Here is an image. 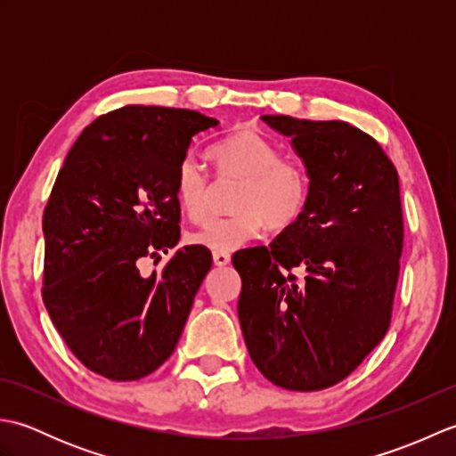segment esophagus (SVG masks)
Masks as SVG:
<instances>
[{
    "instance_id": "obj_1",
    "label": "esophagus",
    "mask_w": 456,
    "mask_h": 456,
    "mask_svg": "<svg viewBox=\"0 0 456 456\" xmlns=\"http://www.w3.org/2000/svg\"><path fill=\"white\" fill-rule=\"evenodd\" d=\"M213 265L219 268L231 265V255L229 253H213Z\"/></svg>"
}]
</instances>
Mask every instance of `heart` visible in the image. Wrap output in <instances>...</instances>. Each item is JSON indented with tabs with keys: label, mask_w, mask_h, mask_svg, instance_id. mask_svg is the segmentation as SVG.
Returning a JSON list of instances; mask_svg holds the SVG:
<instances>
[{
	"label": "heart",
	"mask_w": 456,
	"mask_h": 456,
	"mask_svg": "<svg viewBox=\"0 0 456 456\" xmlns=\"http://www.w3.org/2000/svg\"><path fill=\"white\" fill-rule=\"evenodd\" d=\"M219 178L243 180L233 209L193 231L190 243L213 253H231L265 233L292 227L302 217L309 198V178L296 162L282 160V152L265 134L240 129L211 149ZM180 208L191 221H206L213 208V183L203 164L186 154L174 176Z\"/></svg>",
	"instance_id": "1"
}]
</instances>
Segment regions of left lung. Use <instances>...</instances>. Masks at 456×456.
<instances>
[{
  "mask_svg": "<svg viewBox=\"0 0 456 456\" xmlns=\"http://www.w3.org/2000/svg\"><path fill=\"white\" fill-rule=\"evenodd\" d=\"M260 119L302 159L309 198L268 247L233 256L243 280L239 322L270 382L323 390L388 331L403 245L398 172L380 144L345 121ZM294 267L305 270L302 279Z\"/></svg>",
  "mask_w": 456,
  "mask_h": 456,
  "instance_id": "1",
  "label": "left lung"
}]
</instances>
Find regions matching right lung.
<instances>
[{"mask_svg": "<svg viewBox=\"0 0 456 456\" xmlns=\"http://www.w3.org/2000/svg\"><path fill=\"white\" fill-rule=\"evenodd\" d=\"M216 127L198 111L127 105L88 125L58 172L43 217V302L68 348L110 380L167 361L209 273L200 245L160 274L139 265L178 245L174 176L193 137Z\"/></svg>", "mask_w": 456, "mask_h": 456, "instance_id": "right-lung-1", "label": "right lung"}]
</instances>
